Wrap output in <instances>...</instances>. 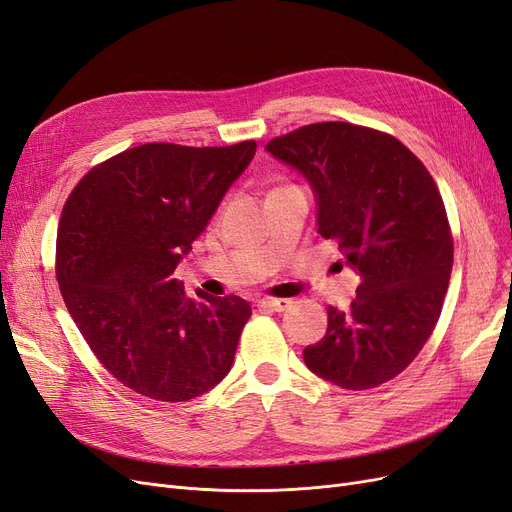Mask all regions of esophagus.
Returning a JSON list of instances; mask_svg holds the SVG:
<instances>
[{"mask_svg":"<svg viewBox=\"0 0 512 512\" xmlns=\"http://www.w3.org/2000/svg\"><path fill=\"white\" fill-rule=\"evenodd\" d=\"M289 306H291V300H283V298H263V300H259V308L272 310V312H283Z\"/></svg>","mask_w":512,"mask_h":512,"instance_id":"obj_1","label":"esophagus"}]
</instances>
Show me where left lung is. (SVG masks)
Segmentation results:
<instances>
[{
	"label": "left lung",
	"mask_w": 512,
	"mask_h": 512,
	"mask_svg": "<svg viewBox=\"0 0 512 512\" xmlns=\"http://www.w3.org/2000/svg\"><path fill=\"white\" fill-rule=\"evenodd\" d=\"M266 151L306 178L317 232L361 278L349 310L327 308L304 364L342 389L391 381L432 336L449 287L453 238L434 178L400 140L342 121L295 129Z\"/></svg>",
	"instance_id": "left-lung-1"
}]
</instances>
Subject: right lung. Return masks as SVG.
<instances>
[{
    "mask_svg": "<svg viewBox=\"0 0 512 512\" xmlns=\"http://www.w3.org/2000/svg\"><path fill=\"white\" fill-rule=\"evenodd\" d=\"M257 144H142L80 180L57 232V280L95 357L125 387L187 402L232 370L251 306L189 298L174 278Z\"/></svg>",
    "mask_w": 512,
    "mask_h": 512,
    "instance_id": "1",
    "label": "right lung"
}]
</instances>
